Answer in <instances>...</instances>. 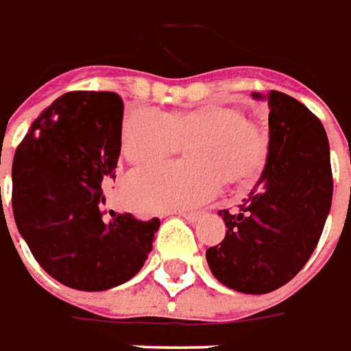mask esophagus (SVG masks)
I'll return each instance as SVG.
<instances>
[{"label":"esophagus","instance_id":"obj_1","mask_svg":"<svg viewBox=\"0 0 351 351\" xmlns=\"http://www.w3.org/2000/svg\"><path fill=\"white\" fill-rule=\"evenodd\" d=\"M180 217L187 219L189 223H196V221H200L202 213L200 211H180Z\"/></svg>","mask_w":351,"mask_h":351}]
</instances>
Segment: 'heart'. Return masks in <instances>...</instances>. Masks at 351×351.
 I'll return each instance as SVG.
<instances>
[{
	"instance_id": "heart-1",
	"label": "heart",
	"mask_w": 351,
	"mask_h": 351,
	"mask_svg": "<svg viewBox=\"0 0 351 351\" xmlns=\"http://www.w3.org/2000/svg\"><path fill=\"white\" fill-rule=\"evenodd\" d=\"M191 143V162L141 168L126 180L124 195L140 211L187 210L219 195L223 180L242 185L265 168L268 138L259 126L225 106H204L164 115L136 111L124 121L123 155L132 164H149Z\"/></svg>"
}]
</instances>
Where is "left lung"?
<instances>
[{"label":"left lung","instance_id":"obj_1","mask_svg":"<svg viewBox=\"0 0 351 351\" xmlns=\"http://www.w3.org/2000/svg\"><path fill=\"white\" fill-rule=\"evenodd\" d=\"M267 101L265 170L238 210L219 211L227 234L206 251L223 285L251 295L270 293L299 274L319 242L332 200L329 140L322 121L283 92L270 90Z\"/></svg>","mask_w":351,"mask_h":351}]
</instances>
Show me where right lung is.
I'll list each match as a JSON object with an SVG mask.
<instances>
[{"mask_svg": "<svg viewBox=\"0 0 351 351\" xmlns=\"http://www.w3.org/2000/svg\"><path fill=\"white\" fill-rule=\"evenodd\" d=\"M123 100L73 90L37 117L12 160V213L32 255L68 287L104 291L140 272L160 219L104 208L121 155Z\"/></svg>", "mask_w": 351, "mask_h": 351, "instance_id": "obj_1", "label": "right lung"}]
</instances>
